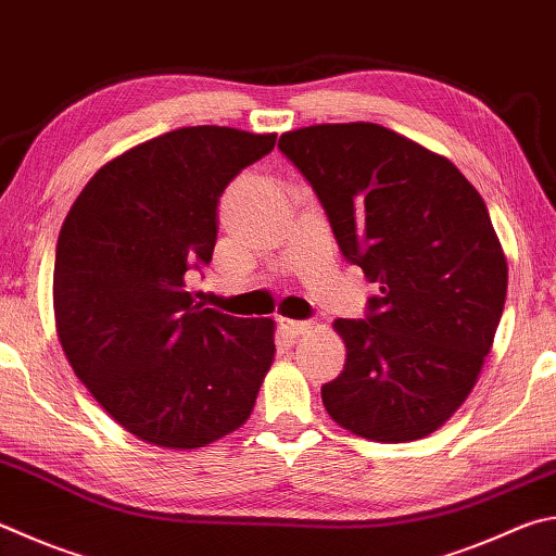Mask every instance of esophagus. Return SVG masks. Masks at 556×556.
Wrapping results in <instances>:
<instances>
[{
    "mask_svg": "<svg viewBox=\"0 0 556 556\" xmlns=\"http://www.w3.org/2000/svg\"><path fill=\"white\" fill-rule=\"evenodd\" d=\"M279 326L281 330H287L289 336H301V332H306L308 328H313L311 320H294V318H279Z\"/></svg>",
    "mask_w": 556,
    "mask_h": 556,
    "instance_id": "1",
    "label": "esophagus"
}]
</instances>
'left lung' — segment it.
Instances as JSON below:
<instances>
[{
    "label": "left lung",
    "instance_id": "1",
    "mask_svg": "<svg viewBox=\"0 0 556 556\" xmlns=\"http://www.w3.org/2000/svg\"><path fill=\"white\" fill-rule=\"evenodd\" d=\"M279 150L326 208L332 236L379 294L338 318L345 367L320 396L340 428L410 442L469 396L496 336L508 265L489 208L447 157L355 121L289 130Z\"/></svg>",
    "mask_w": 556,
    "mask_h": 556
}]
</instances>
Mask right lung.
Returning <instances> with one entry per match:
<instances>
[{
  "mask_svg": "<svg viewBox=\"0 0 556 556\" xmlns=\"http://www.w3.org/2000/svg\"><path fill=\"white\" fill-rule=\"evenodd\" d=\"M275 143L169 130L109 160L60 228V345L99 406L150 445L197 450L238 430L275 359V320L206 308L187 289L214 255L224 189Z\"/></svg>",
  "mask_w": 556,
  "mask_h": 556,
  "instance_id": "1",
  "label": "right lung"
}]
</instances>
